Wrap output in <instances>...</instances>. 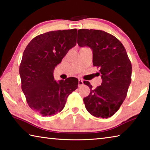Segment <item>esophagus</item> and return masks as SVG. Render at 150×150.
Instances as JSON below:
<instances>
[{
    "label": "esophagus",
    "mask_w": 150,
    "mask_h": 150,
    "mask_svg": "<svg viewBox=\"0 0 150 150\" xmlns=\"http://www.w3.org/2000/svg\"><path fill=\"white\" fill-rule=\"evenodd\" d=\"M83 85V80L81 79H79V87H81Z\"/></svg>",
    "instance_id": "34e87169"
}]
</instances>
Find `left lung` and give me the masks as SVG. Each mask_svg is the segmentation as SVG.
Returning <instances> with one entry per match:
<instances>
[{"mask_svg":"<svg viewBox=\"0 0 150 150\" xmlns=\"http://www.w3.org/2000/svg\"><path fill=\"white\" fill-rule=\"evenodd\" d=\"M77 43L92 50L93 65L100 67L102 78L95 89L88 81L84 82L91 90L83 98L85 108L95 117H110L124 102L131 83L132 64L125 48L114 35L98 30H79Z\"/></svg>","mask_w":150,"mask_h":150,"instance_id":"left-lung-1","label":"left lung"}]
</instances>
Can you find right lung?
<instances>
[{
  "label": "right lung",
  "mask_w": 150,
  "mask_h": 150,
  "mask_svg": "<svg viewBox=\"0 0 150 150\" xmlns=\"http://www.w3.org/2000/svg\"><path fill=\"white\" fill-rule=\"evenodd\" d=\"M77 29L56 30L35 37L25 49L20 65L22 90L28 105L43 116L60 112L67 96L77 89V78L57 82L55 67L77 43Z\"/></svg>",
  "instance_id": "add662e5"
}]
</instances>
